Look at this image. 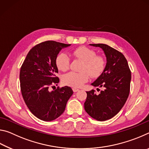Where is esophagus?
Segmentation results:
<instances>
[{
	"instance_id": "obj_1",
	"label": "esophagus",
	"mask_w": 149,
	"mask_h": 149,
	"mask_svg": "<svg viewBox=\"0 0 149 149\" xmlns=\"http://www.w3.org/2000/svg\"><path fill=\"white\" fill-rule=\"evenodd\" d=\"M72 90H73V91H74V93L77 92V91H79V89H77V88H76V87H74V88H73V89H72Z\"/></svg>"
}]
</instances>
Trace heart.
Segmentation results:
<instances>
[{
  "mask_svg": "<svg viewBox=\"0 0 149 149\" xmlns=\"http://www.w3.org/2000/svg\"><path fill=\"white\" fill-rule=\"evenodd\" d=\"M72 55L75 58L82 60L79 73L70 72L62 77L63 84L68 86L80 87L89 79V75L92 77H97L104 71L106 61L101 56H97L95 50L86 47H80L74 50ZM56 64L60 71H66L70 65V58L66 53H60L56 59Z\"/></svg>",
  "mask_w": 149,
  "mask_h": 149,
  "instance_id": "1",
  "label": "heart"
}]
</instances>
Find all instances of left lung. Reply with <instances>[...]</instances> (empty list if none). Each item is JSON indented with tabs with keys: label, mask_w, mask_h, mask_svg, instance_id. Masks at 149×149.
I'll use <instances>...</instances> for the list:
<instances>
[{
	"label": "left lung",
	"mask_w": 149,
	"mask_h": 149,
	"mask_svg": "<svg viewBox=\"0 0 149 149\" xmlns=\"http://www.w3.org/2000/svg\"><path fill=\"white\" fill-rule=\"evenodd\" d=\"M89 45L103 50L107 64L104 71L91 84L103 90L99 94H96L94 90L87 91L84 108L93 119L105 121L116 115L125 104L130 94L131 71L127 60L120 52L105 44Z\"/></svg>",
	"instance_id": "left-lung-1"
}]
</instances>
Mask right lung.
I'll return each mask as SVG.
<instances>
[{
  "label": "right lung",
  "mask_w": 149,
  "mask_h": 149,
  "mask_svg": "<svg viewBox=\"0 0 149 149\" xmlns=\"http://www.w3.org/2000/svg\"><path fill=\"white\" fill-rule=\"evenodd\" d=\"M70 44L48 41L29 50L19 73L20 87L27 107L39 119L50 122L64 112L68 100L73 95L71 87L64 86L50 91L52 84H58L56 57Z\"/></svg>",
  "instance_id": "obj_1"
}]
</instances>
